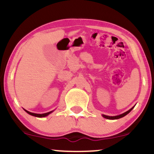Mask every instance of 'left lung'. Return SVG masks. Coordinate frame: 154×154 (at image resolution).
Returning a JSON list of instances; mask_svg holds the SVG:
<instances>
[{"instance_id": "obj_1", "label": "left lung", "mask_w": 154, "mask_h": 154, "mask_svg": "<svg viewBox=\"0 0 154 154\" xmlns=\"http://www.w3.org/2000/svg\"><path fill=\"white\" fill-rule=\"evenodd\" d=\"M134 108V106L132 107V108H131V109H130V110L129 111H126V112H125L124 113V114H120V115H118V116H106V115H103V116L104 118H106V119H120V118H122V117H123V116H126L127 114H129V113L130 112V111H132V109H133Z\"/></svg>"}]
</instances>
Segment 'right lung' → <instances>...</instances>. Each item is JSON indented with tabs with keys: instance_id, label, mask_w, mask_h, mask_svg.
Returning <instances> with one entry per match:
<instances>
[{
	"instance_id": "1",
	"label": "right lung",
	"mask_w": 154,
	"mask_h": 154,
	"mask_svg": "<svg viewBox=\"0 0 154 154\" xmlns=\"http://www.w3.org/2000/svg\"><path fill=\"white\" fill-rule=\"evenodd\" d=\"M25 111H26V112H27L29 114H30V115L34 116H37V117H44V116H48V114H50L52 112V111H50V112H48V113H45V114H35V113L29 112V111H26V110H25Z\"/></svg>"
}]
</instances>
